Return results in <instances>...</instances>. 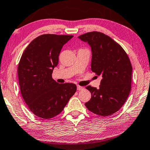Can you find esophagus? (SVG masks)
<instances>
[{
	"mask_svg": "<svg viewBox=\"0 0 150 150\" xmlns=\"http://www.w3.org/2000/svg\"><path fill=\"white\" fill-rule=\"evenodd\" d=\"M77 90L78 91H81V90H83L84 89L83 87H81V86H79V85H77Z\"/></svg>",
	"mask_w": 150,
	"mask_h": 150,
	"instance_id": "34e87169",
	"label": "esophagus"
}]
</instances>
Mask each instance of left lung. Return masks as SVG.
Wrapping results in <instances>:
<instances>
[{"label": "left lung", "mask_w": 150, "mask_h": 150, "mask_svg": "<svg viewBox=\"0 0 150 150\" xmlns=\"http://www.w3.org/2000/svg\"><path fill=\"white\" fill-rule=\"evenodd\" d=\"M91 47V71L102 79L99 89L89 85L91 98L85 106L93 113L106 116L117 112L126 101L132 87V66L122 46L103 33L79 37Z\"/></svg>", "instance_id": "1"}]
</instances>
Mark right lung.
<instances>
[{"label":"right lung","instance_id":"add662e5","mask_svg":"<svg viewBox=\"0 0 150 150\" xmlns=\"http://www.w3.org/2000/svg\"><path fill=\"white\" fill-rule=\"evenodd\" d=\"M73 35L45 34L27 47L18 65L22 97L30 111L42 119L53 118L63 110L77 91L75 84L58 83L52 78L59 55Z\"/></svg>","mask_w":150,"mask_h":150}]
</instances>
